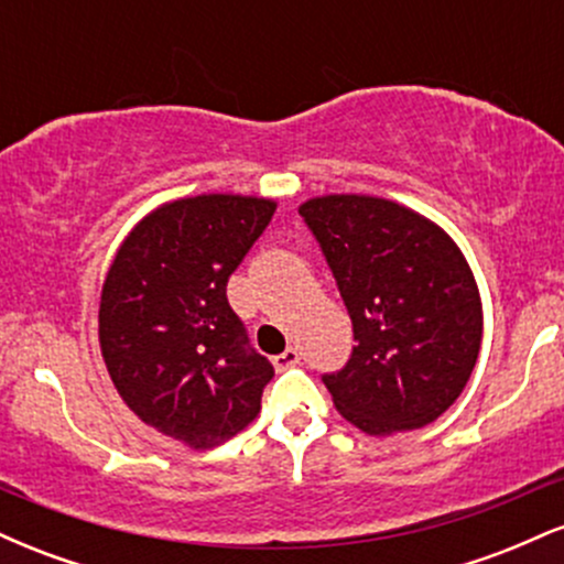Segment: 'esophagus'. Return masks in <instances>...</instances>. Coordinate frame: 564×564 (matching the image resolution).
<instances>
[{
  "mask_svg": "<svg viewBox=\"0 0 564 564\" xmlns=\"http://www.w3.org/2000/svg\"><path fill=\"white\" fill-rule=\"evenodd\" d=\"M296 364H300V352H296V347L283 349L281 355H275V358H273V366L278 368V371H286V368L296 366Z\"/></svg>",
  "mask_w": 564,
  "mask_h": 564,
  "instance_id": "esophagus-1",
  "label": "esophagus"
}]
</instances>
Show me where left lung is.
Listing matches in <instances>:
<instances>
[{"label": "left lung", "instance_id": "8db88e82", "mask_svg": "<svg viewBox=\"0 0 564 564\" xmlns=\"http://www.w3.org/2000/svg\"><path fill=\"white\" fill-rule=\"evenodd\" d=\"M321 243L358 345L323 373L336 411L366 435L435 422L477 364L482 302L462 249L432 219L377 196L300 206Z\"/></svg>", "mask_w": 564, "mask_h": 564}]
</instances>
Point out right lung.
I'll return each instance as SVG.
<instances>
[{
	"instance_id": "1",
	"label": "right lung",
	"mask_w": 564,
	"mask_h": 564,
	"mask_svg": "<svg viewBox=\"0 0 564 564\" xmlns=\"http://www.w3.org/2000/svg\"><path fill=\"white\" fill-rule=\"evenodd\" d=\"M257 196L177 198L142 217L100 294V349L129 411L187 448H212L260 413L273 366L249 345L228 278L273 219Z\"/></svg>"
}]
</instances>
